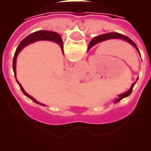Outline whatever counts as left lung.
<instances>
[{"instance_id":"8db88e82","label":"left lung","mask_w":151,"mask_h":151,"mask_svg":"<svg viewBox=\"0 0 151 151\" xmlns=\"http://www.w3.org/2000/svg\"><path fill=\"white\" fill-rule=\"evenodd\" d=\"M112 39H120V40H124V41H126L127 43H130L131 45H133V46L136 48L137 51L140 53L139 50H138V48H137V47L136 45V43H134L133 40H131V39H129V37L125 36V35H124L120 34V33H116V32H111V33H107V34L100 35H98V36H96V37L93 38L91 41L90 43H89L88 51L92 47L95 46V44L100 43V42H103V41H106V40H112ZM140 56H141V54H140ZM135 83H136V82L132 84L131 87H130V89L128 91L124 92V93H123V94L118 95V96H119V98L116 99L115 103H118V102L120 101L122 99L125 98V97H127V96H129V95L132 93V91H133V86H134V85H135Z\"/></svg>"}]
</instances>
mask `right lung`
Wrapping results in <instances>:
<instances>
[{"label":"right lung","mask_w":151,"mask_h":151,"mask_svg":"<svg viewBox=\"0 0 151 151\" xmlns=\"http://www.w3.org/2000/svg\"><path fill=\"white\" fill-rule=\"evenodd\" d=\"M39 40H50V41H53V42H56V43H58L60 47V48L62 49L63 48V42H62V39L60 37L58 33H56V32H53V31H35L34 33L32 34L29 35L28 36L25 38L24 40H22V42L20 43V44L18 45V47H17L16 49V52H15L14 56V60H13V69H14V75L16 76V60H17V57L18 56V53L21 52V50L25 47L26 46H27L29 44H31L32 43H35L36 41H39ZM16 81L18 83V85L20 86V89L22 90V91L23 92L26 96H27L28 98H30L31 100H33L35 103L36 104H41L40 103H39L38 101H36V99H34L32 96L29 95L25 91L23 87L22 86L21 84L18 82V81L16 79ZM43 105V104H41ZM45 106V105H43Z\"/></svg>","instance_id":"1"}]
</instances>
